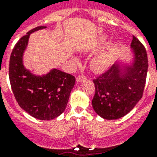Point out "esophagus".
<instances>
[{
	"instance_id": "34e87169",
	"label": "esophagus",
	"mask_w": 157,
	"mask_h": 157,
	"mask_svg": "<svg viewBox=\"0 0 157 157\" xmlns=\"http://www.w3.org/2000/svg\"><path fill=\"white\" fill-rule=\"evenodd\" d=\"M86 79V76H83V75H79V76H76V81L77 82H81V81H83Z\"/></svg>"
}]
</instances>
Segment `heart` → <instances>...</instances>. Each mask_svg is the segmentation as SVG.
Masks as SVG:
<instances>
[{"label":"heart","mask_w":157,"mask_h":157,"mask_svg":"<svg viewBox=\"0 0 157 157\" xmlns=\"http://www.w3.org/2000/svg\"><path fill=\"white\" fill-rule=\"evenodd\" d=\"M109 57H98V58H96V59H94L93 61V63H92V68L94 71H97L104 70L107 67L108 64H109Z\"/></svg>","instance_id":"1"}]
</instances>
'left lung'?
<instances>
[{"label":"left lung","instance_id":"8db88e82","mask_svg":"<svg viewBox=\"0 0 157 157\" xmlns=\"http://www.w3.org/2000/svg\"><path fill=\"white\" fill-rule=\"evenodd\" d=\"M131 47L135 55L132 67H126L125 71L121 72L119 64L115 63L93 80L95 93L92 106L105 119L124 117L142 97L148 69L147 54L145 47L135 36H132Z\"/></svg>","mask_w":157,"mask_h":157}]
</instances>
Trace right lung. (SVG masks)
<instances>
[{"instance_id": "1", "label": "right lung", "mask_w": 157, "mask_h": 157, "mask_svg": "<svg viewBox=\"0 0 157 157\" xmlns=\"http://www.w3.org/2000/svg\"><path fill=\"white\" fill-rule=\"evenodd\" d=\"M46 28L38 26L20 39L12 50L9 64V78L12 91L21 109L33 118L51 120L63 113L75 76L53 69L44 76H36L24 67L22 57L29 34Z\"/></svg>"}]
</instances>
